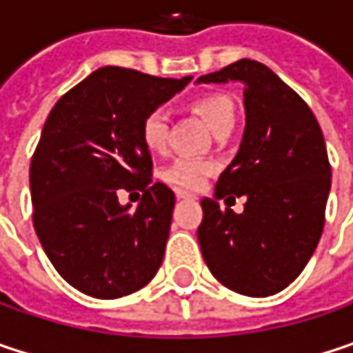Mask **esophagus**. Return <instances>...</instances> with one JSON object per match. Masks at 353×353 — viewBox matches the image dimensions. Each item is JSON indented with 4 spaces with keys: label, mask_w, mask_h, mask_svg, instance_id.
Listing matches in <instances>:
<instances>
[{
    "label": "esophagus",
    "mask_w": 353,
    "mask_h": 353,
    "mask_svg": "<svg viewBox=\"0 0 353 353\" xmlns=\"http://www.w3.org/2000/svg\"><path fill=\"white\" fill-rule=\"evenodd\" d=\"M176 196H177V200H188V198H194L190 192H183V190H177Z\"/></svg>",
    "instance_id": "esophagus-1"
}]
</instances>
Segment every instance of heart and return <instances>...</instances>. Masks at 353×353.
<instances>
[{"label": "heart", "instance_id": "1", "mask_svg": "<svg viewBox=\"0 0 353 353\" xmlns=\"http://www.w3.org/2000/svg\"><path fill=\"white\" fill-rule=\"evenodd\" d=\"M192 108L204 118V122L212 128L214 134L231 130L237 122V108L229 94L225 92H208L198 96ZM141 141L143 145L153 151L161 153L168 147V137H170V114L163 108H153L149 110L143 120H141ZM214 165L210 161L202 159H176L170 163L161 177L170 185L179 190H200L204 181L212 176Z\"/></svg>", "mask_w": 353, "mask_h": 353}]
</instances>
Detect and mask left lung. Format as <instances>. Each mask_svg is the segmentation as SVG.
Segmentation results:
<instances>
[{
	"label": "left lung",
	"instance_id": "8db88e82",
	"mask_svg": "<svg viewBox=\"0 0 353 353\" xmlns=\"http://www.w3.org/2000/svg\"><path fill=\"white\" fill-rule=\"evenodd\" d=\"M245 85V134L202 198L198 241L212 276L245 296H272L292 284L317 249L331 188L325 139L309 104L263 63L241 59L198 81ZM243 195L241 215L228 206ZM225 197L227 209L218 200Z\"/></svg>",
	"mask_w": 353,
	"mask_h": 353
}]
</instances>
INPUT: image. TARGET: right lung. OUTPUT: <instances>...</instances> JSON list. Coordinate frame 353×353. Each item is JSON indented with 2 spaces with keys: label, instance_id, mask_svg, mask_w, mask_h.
<instances>
[{
  "label": "right lung",
  "instance_id": "right-lung-1",
  "mask_svg": "<svg viewBox=\"0 0 353 353\" xmlns=\"http://www.w3.org/2000/svg\"><path fill=\"white\" fill-rule=\"evenodd\" d=\"M190 79L102 67L61 96L44 122L30 163L32 223L54 270L88 296L132 294L163 261L176 196L151 183L139 128ZM120 189L143 192L134 211L117 202Z\"/></svg>",
  "mask_w": 353,
  "mask_h": 353
}]
</instances>
